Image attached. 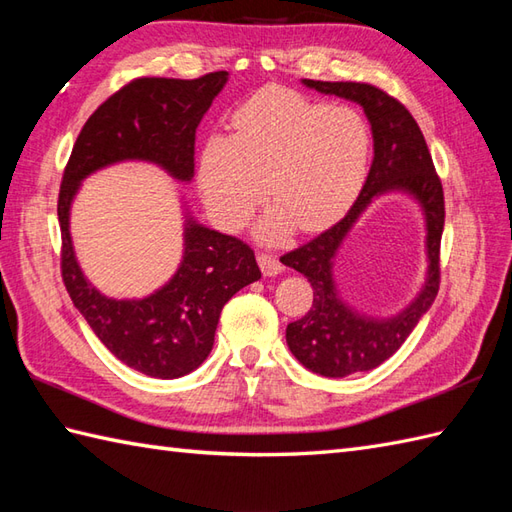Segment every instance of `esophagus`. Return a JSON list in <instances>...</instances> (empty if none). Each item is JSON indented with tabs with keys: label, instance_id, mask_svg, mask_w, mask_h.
I'll use <instances>...</instances> for the list:
<instances>
[{
	"label": "esophagus",
	"instance_id": "34e87169",
	"mask_svg": "<svg viewBox=\"0 0 512 512\" xmlns=\"http://www.w3.org/2000/svg\"><path fill=\"white\" fill-rule=\"evenodd\" d=\"M259 268H262L264 275H279L284 270V264L273 253H259Z\"/></svg>",
	"mask_w": 512,
	"mask_h": 512
}]
</instances>
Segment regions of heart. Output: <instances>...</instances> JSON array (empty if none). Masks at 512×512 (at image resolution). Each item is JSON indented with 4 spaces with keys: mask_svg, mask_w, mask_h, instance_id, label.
Here are the masks:
<instances>
[{
    "mask_svg": "<svg viewBox=\"0 0 512 512\" xmlns=\"http://www.w3.org/2000/svg\"><path fill=\"white\" fill-rule=\"evenodd\" d=\"M231 134L206 138L200 189L217 222L239 228L266 195L277 211L264 235L290 222L314 231L341 217L367 178L372 129L350 105H325L299 92L266 88L231 116Z\"/></svg>",
    "mask_w": 512,
    "mask_h": 512,
    "instance_id": "obj_1",
    "label": "heart"
}]
</instances>
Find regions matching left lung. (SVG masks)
Segmentation results:
<instances>
[{
    "label": "left lung",
    "instance_id": "left-lung-1",
    "mask_svg": "<svg viewBox=\"0 0 512 512\" xmlns=\"http://www.w3.org/2000/svg\"><path fill=\"white\" fill-rule=\"evenodd\" d=\"M308 88L350 99L372 123L374 162L354 206L341 222L310 242L281 255V262L299 270L312 286V306L306 317L288 323L286 341L297 361L328 378L369 372L407 341L420 317L431 308L440 290V242L444 228V191L433 167L429 147L409 110L385 90L361 81H312ZM402 188L417 195L428 215L430 277L419 299L398 318L374 322L358 318L335 297L331 259L355 217L374 194Z\"/></svg>",
    "mask_w": 512,
    "mask_h": 512
}]
</instances>
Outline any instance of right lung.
I'll return each instance as SVG.
<instances>
[{"instance_id": "1", "label": "right lung", "mask_w": 512, "mask_h": 512, "mask_svg": "<svg viewBox=\"0 0 512 512\" xmlns=\"http://www.w3.org/2000/svg\"><path fill=\"white\" fill-rule=\"evenodd\" d=\"M226 76L220 70L198 79L140 76L129 81L96 107L63 169L57 215L65 290L118 361L154 378H180L204 363L224 303L262 277L255 250L242 239L189 220L182 264L165 288L140 301L107 299L85 281L74 259L70 202L85 176L118 160H149L173 178L191 180L195 129Z\"/></svg>"}]
</instances>
